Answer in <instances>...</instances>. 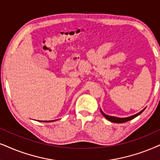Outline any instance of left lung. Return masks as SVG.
I'll list each match as a JSON object with an SVG mask.
<instances>
[{"instance_id":"8db88e82","label":"left lung","mask_w":160,"mask_h":160,"mask_svg":"<svg viewBox=\"0 0 160 160\" xmlns=\"http://www.w3.org/2000/svg\"><path fill=\"white\" fill-rule=\"evenodd\" d=\"M144 110H145V108L142 109V110L141 111V112H139V113H137V114H134V115H132V116H130V117H123V118H121V117L108 116V115H107V114H105V113H103V112H102V111L101 110V108H100V112L102 113V114L105 117H106V119H107V120H109V121H111V122H115V123H122V122H128V121L135 118V117H137V116H138V115L140 114L141 113H142Z\"/></svg>"}]
</instances>
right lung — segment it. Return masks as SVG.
<instances>
[{"label": "right lung", "mask_w": 160, "mask_h": 160, "mask_svg": "<svg viewBox=\"0 0 160 160\" xmlns=\"http://www.w3.org/2000/svg\"><path fill=\"white\" fill-rule=\"evenodd\" d=\"M54 120H51V121H40V122H52Z\"/></svg>", "instance_id": "obj_1"}]
</instances>
